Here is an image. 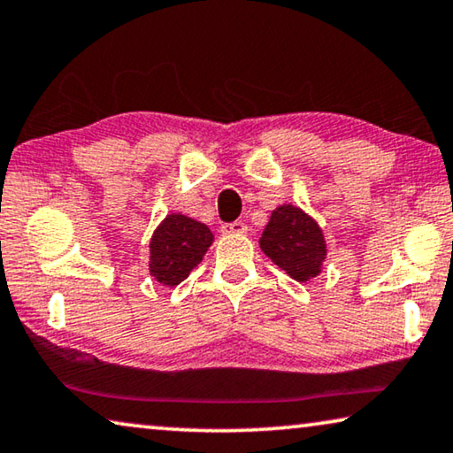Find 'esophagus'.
<instances>
[{
  "label": "esophagus",
  "mask_w": 453,
  "mask_h": 453,
  "mask_svg": "<svg viewBox=\"0 0 453 453\" xmlns=\"http://www.w3.org/2000/svg\"><path fill=\"white\" fill-rule=\"evenodd\" d=\"M225 234H245L247 233V225L241 220H234V222H226V225H222L220 228Z\"/></svg>",
  "instance_id": "1"
}]
</instances>
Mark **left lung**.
Listing matches in <instances>:
<instances>
[{
    "mask_svg": "<svg viewBox=\"0 0 453 453\" xmlns=\"http://www.w3.org/2000/svg\"><path fill=\"white\" fill-rule=\"evenodd\" d=\"M259 247L292 280L311 281L323 272L326 242L319 222L303 208L281 204L270 216Z\"/></svg>",
    "mask_w": 453,
    "mask_h": 453,
    "instance_id": "8db88e82",
    "label": "left lung"
}]
</instances>
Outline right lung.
<instances>
[{
  "mask_svg": "<svg viewBox=\"0 0 453 453\" xmlns=\"http://www.w3.org/2000/svg\"><path fill=\"white\" fill-rule=\"evenodd\" d=\"M214 234L204 222L172 212L155 228L149 242V272L159 284L173 288L200 264Z\"/></svg>",
  "mask_w": 453,
  "mask_h": 453,
  "instance_id": "1",
  "label": "right lung"
}]
</instances>
